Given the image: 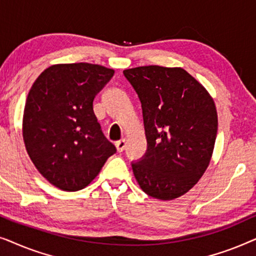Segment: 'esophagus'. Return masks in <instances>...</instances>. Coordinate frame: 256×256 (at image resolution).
<instances>
[{
    "label": "esophagus",
    "instance_id": "esophagus-1",
    "mask_svg": "<svg viewBox=\"0 0 256 256\" xmlns=\"http://www.w3.org/2000/svg\"><path fill=\"white\" fill-rule=\"evenodd\" d=\"M115 146H116L118 152H122L126 148V141H124V140H120V141H118L116 143H115Z\"/></svg>",
    "mask_w": 256,
    "mask_h": 256
}]
</instances>
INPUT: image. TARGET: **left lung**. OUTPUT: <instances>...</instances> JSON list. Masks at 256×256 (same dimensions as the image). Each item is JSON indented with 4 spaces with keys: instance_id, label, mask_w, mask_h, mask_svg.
<instances>
[{
    "instance_id": "1",
    "label": "left lung",
    "mask_w": 256,
    "mask_h": 256,
    "mask_svg": "<svg viewBox=\"0 0 256 256\" xmlns=\"http://www.w3.org/2000/svg\"><path fill=\"white\" fill-rule=\"evenodd\" d=\"M141 101L146 152L132 162L150 197L170 200L196 185L208 169L218 130L213 99L180 68L150 65L124 70Z\"/></svg>"
}]
</instances>
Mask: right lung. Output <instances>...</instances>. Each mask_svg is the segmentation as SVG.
<instances>
[{
  "mask_svg": "<svg viewBox=\"0 0 256 256\" xmlns=\"http://www.w3.org/2000/svg\"><path fill=\"white\" fill-rule=\"evenodd\" d=\"M114 76L104 66L76 62L42 72L28 94L23 138L37 170L54 186L78 191L116 152L101 130L93 100Z\"/></svg>",
  "mask_w": 256,
  "mask_h": 256,
  "instance_id": "obj_1",
  "label": "right lung"
}]
</instances>
